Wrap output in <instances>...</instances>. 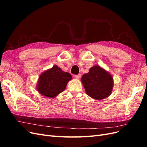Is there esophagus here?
<instances>
[{"label": "esophagus", "instance_id": "obj_1", "mask_svg": "<svg viewBox=\"0 0 147 147\" xmlns=\"http://www.w3.org/2000/svg\"><path fill=\"white\" fill-rule=\"evenodd\" d=\"M80 77H81V75L80 74H78V75H75V78H76V79H77V80L80 78Z\"/></svg>", "mask_w": 147, "mask_h": 147}]
</instances>
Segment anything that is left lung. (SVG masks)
Listing matches in <instances>:
<instances>
[{
    "label": "left lung",
    "instance_id": "1",
    "mask_svg": "<svg viewBox=\"0 0 147 147\" xmlns=\"http://www.w3.org/2000/svg\"><path fill=\"white\" fill-rule=\"evenodd\" d=\"M81 81L86 94L95 100H102L109 97L113 88L112 75L99 65L90 68L84 74Z\"/></svg>",
    "mask_w": 147,
    "mask_h": 147
}]
</instances>
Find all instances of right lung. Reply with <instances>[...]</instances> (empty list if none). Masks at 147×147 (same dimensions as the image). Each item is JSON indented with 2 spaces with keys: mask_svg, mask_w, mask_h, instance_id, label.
I'll return each instance as SVG.
<instances>
[{
  "mask_svg": "<svg viewBox=\"0 0 147 147\" xmlns=\"http://www.w3.org/2000/svg\"><path fill=\"white\" fill-rule=\"evenodd\" d=\"M72 75L55 65L39 75L36 85L37 91L48 98H55L63 92Z\"/></svg>",
  "mask_w": 147,
  "mask_h": 147,
  "instance_id": "1",
  "label": "right lung"
}]
</instances>
